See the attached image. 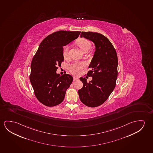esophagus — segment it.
<instances>
[{"instance_id":"1","label":"esophagus","mask_w":153,"mask_h":153,"mask_svg":"<svg viewBox=\"0 0 153 153\" xmlns=\"http://www.w3.org/2000/svg\"><path fill=\"white\" fill-rule=\"evenodd\" d=\"M79 78L77 77H74V81H76V80H78Z\"/></svg>"}]
</instances>
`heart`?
<instances>
[{
	"mask_svg": "<svg viewBox=\"0 0 153 153\" xmlns=\"http://www.w3.org/2000/svg\"><path fill=\"white\" fill-rule=\"evenodd\" d=\"M77 44L82 51H84L85 50L89 49L91 48V44L89 41L84 38H81L78 40ZM62 55L65 59L68 58L69 56V48L68 45H65L62 48ZM85 67V64L84 62H75L69 66L68 69L73 74L77 75L81 73Z\"/></svg>",
	"mask_w": 153,
	"mask_h": 153,
	"instance_id": "b5f03b06",
	"label": "heart"
}]
</instances>
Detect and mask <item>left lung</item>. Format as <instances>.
Returning a JSON list of instances; mask_svg holds the SVG:
<instances>
[{
	"label": "left lung",
	"mask_w": 153,
	"mask_h": 153,
	"mask_svg": "<svg viewBox=\"0 0 153 153\" xmlns=\"http://www.w3.org/2000/svg\"><path fill=\"white\" fill-rule=\"evenodd\" d=\"M80 37L90 40L95 45V51L87 75L92 77L87 82L80 78L83 86L78 90L80 101L89 107L101 105L108 99L116 85L118 77V56L113 45L105 36L92 32H82Z\"/></svg>",
	"instance_id": "left-lung-1"
}]
</instances>
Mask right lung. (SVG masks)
Masks as SVG:
<instances>
[{"instance_id":"add662e5","label":"right lung","mask_w":153,"mask_h":153,"mask_svg":"<svg viewBox=\"0 0 153 153\" xmlns=\"http://www.w3.org/2000/svg\"><path fill=\"white\" fill-rule=\"evenodd\" d=\"M80 32L59 31L52 33L41 42L33 56L30 80L35 97L43 105L54 106L64 101L73 78L66 73L60 76L56 71L64 61L63 46L76 39Z\"/></svg>"}]
</instances>
